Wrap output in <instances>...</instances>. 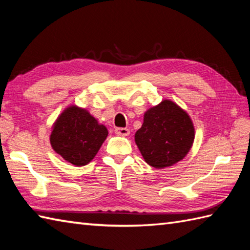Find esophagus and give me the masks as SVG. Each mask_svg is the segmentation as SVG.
Wrapping results in <instances>:
<instances>
[{
    "instance_id": "1",
    "label": "esophagus",
    "mask_w": 250,
    "mask_h": 250,
    "mask_svg": "<svg viewBox=\"0 0 250 250\" xmlns=\"http://www.w3.org/2000/svg\"><path fill=\"white\" fill-rule=\"evenodd\" d=\"M115 132H116V134H119L122 136H128L130 134V130L126 128H116Z\"/></svg>"
}]
</instances>
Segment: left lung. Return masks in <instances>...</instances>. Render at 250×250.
Instances as JSON below:
<instances>
[{"instance_id": "1", "label": "left lung", "mask_w": 250, "mask_h": 250, "mask_svg": "<svg viewBox=\"0 0 250 250\" xmlns=\"http://www.w3.org/2000/svg\"><path fill=\"white\" fill-rule=\"evenodd\" d=\"M194 140L190 117L172 101L164 100L148 109L135 133L143 158L156 168L171 167L187 155Z\"/></svg>"}]
</instances>
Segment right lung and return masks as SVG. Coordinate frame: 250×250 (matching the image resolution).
Listing matches in <instances>:
<instances>
[{
    "label": "right lung",
    "instance_id": "obj_1",
    "mask_svg": "<svg viewBox=\"0 0 250 250\" xmlns=\"http://www.w3.org/2000/svg\"><path fill=\"white\" fill-rule=\"evenodd\" d=\"M108 132L86 109L66 108L54 125L50 143L56 152L74 166L82 167L92 160Z\"/></svg>",
    "mask_w": 250,
    "mask_h": 250
}]
</instances>
